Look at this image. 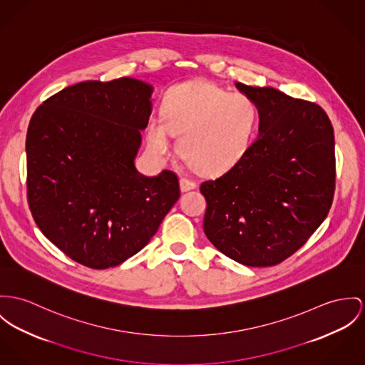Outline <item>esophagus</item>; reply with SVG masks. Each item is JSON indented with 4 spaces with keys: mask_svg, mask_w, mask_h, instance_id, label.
<instances>
[{
    "mask_svg": "<svg viewBox=\"0 0 365 365\" xmlns=\"http://www.w3.org/2000/svg\"><path fill=\"white\" fill-rule=\"evenodd\" d=\"M197 183L195 180H190L187 178H182L180 179V190L182 192H189V190H193L196 189Z\"/></svg>",
    "mask_w": 365,
    "mask_h": 365,
    "instance_id": "obj_1",
    "label": "esophagus"
}]
</instances>
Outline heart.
Wrapping results in <instances>:
<instances>
[{
    "label": "heart",
    "mask_w": 365,
    "mask_h": 365,
    "mask_svg": "<svg viewBox=\"0 0 365 365\" xmlns=\"http://www.w3.org/2000/svg\"><path fill=\"white\" fill-rule=\"evenodd\" d=\"M259 108L250 96L230 93L205 81L173 86L164 100V118L151 116L145 144L165 157L172 135L179 136L182 158L202 175H222L252 150L259 126Z\"/></svg>",
    "instance_id": "1"
}]
</instances>
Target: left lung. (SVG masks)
Returning <instances> with one entry per match:
<instances>
[{"label": "left lung", "instance_id": "8db88e82", "mask_svg": "<svg viewBox=\"0 0 365 365\" xmlns=\"http://www.w3.org/2000/svg\"><path fill=\"white\" fill-rule=\"evenodd\" d=\"M236 87L259 108V136L235 168L201 183L204 233L243 265L272 267L304 246L331 210L334 128L315 103L272 87Z\"/></svg>", "mask_w": 365, "mask_h": 365}]
</instances>
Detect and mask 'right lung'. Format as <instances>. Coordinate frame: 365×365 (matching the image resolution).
I'll return each mask as SVG.
<instances>
[{"label": "right lung", "mask_w": 365, "mask_h": 365, "mask_svg": "<svg viewBox=\"0 0 365 365\" xmlns=\"http://www.w3.org/2000/svg\"><path fill=\"white\" fill-rule=\"evenodd\" d=\"M153 87L87 81L47 98L28 128V202L44 236L93 269L140 252L180 196L175 172L144 176L135 157Z\"/></svg>", "instance_id": "right-lung-1"}]
</instances>
